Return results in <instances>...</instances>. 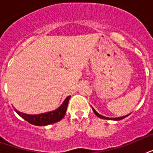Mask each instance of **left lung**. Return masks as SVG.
<instances>
[{
    "label": "left lung",
    "mask_w": 153,
    "mask_h": 153,
    "mask_svg": "<svg viewBox=\"0 0 153 153\" xmlns=\"http://www.w3.org/2000/svg\"><path fill=\"white\" fill-rule=\"evenodd\" d=\"M92 109H93L94 113L97 115V116L98 117H100V118H102V119H107V120H115V121H119V120H121V119L125 118V117H126L127 116H128V115H126V116H123V117H104L102 116V115H101V114H99L98 113V112L95 111V109H94V108H92Z\"/></svg>",
    "instance_id": "8db88e82"
}]
</instances>
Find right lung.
<instances>
[{
  "label": "right lung",
  "mask_w": 153,
  "mask_h": 153,
  "mask_svg": "<svg viewBox=\"0 0 153 153\" xmlns=\"http://www.w3.org/2000/svg\"><path fill=\"white\" fill-rule=\"evenodd\" d=\"M70 98H71V96H68L65 99L63 103L55 110L47 112V113H44V114L31 115V114L21 113V112L18 111L17 109H15V111L17 113L18 115H20L22 118H24L25 121H27V122H29L32 125L37 126H48L50 124L58 122L63 118V117L65 116V114H66V111H67Z\"/></svg>",
  "instance_id": "right-lung-1"
}]
</instances>
